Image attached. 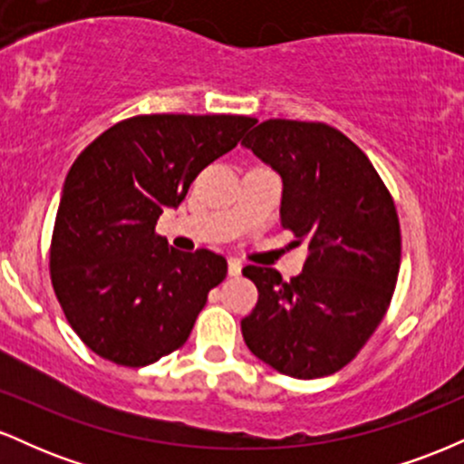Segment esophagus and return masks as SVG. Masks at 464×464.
<instances>
[{
  "mask_svg": "<svg viewBox=\"0 0 464 464\" xmlns=\"http://www.w3.org/2000/svg\"><path fill=\"white\" fill-rule=\"evenodd\" d=\"M228 275L231 276L242 275V262H237V259H228Z\"/></svg>",
  "mask_w": 464,
  "mask_h": 464,
  "instance_id": "34e87169",
  "label": "esophagus"
}]
</instances>
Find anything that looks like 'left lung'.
Instances as JSON below:
<instances>
[{
    "instance_id": "left-lung-1",
    "label": "left lung",
    "mask_w": 464,
    "mask_h": 464,
    "mask_svg": "<svg viewBox=\"0 0 464 464\" xmlns=\"http://www.w3.org/2000/svg\"><path fill=\"white\" fill-rule=\"evenodd\" d=\"M284 180L281 225L305 244L303 273L242 270L257 285L246 347L296 380L332 375L364 347L391 305L401 231L391 191L364 152L323 121L266 120L242 141Z\"/></svg>"
}]
</instances>
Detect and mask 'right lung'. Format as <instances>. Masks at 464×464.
<instances>
[{
	"label": "right lung",
	"mask_w": 464,
	"mask_h": 464,
	"mask_svg": "<svg viewBox=\"0 0 464 464\" xmlns=\"http://www.w3.org/2000/svg\"><path fill=\"white\" fill-rule=\"evenodd\" d=\"M244 115H135L80 152L63 185L50 276L72 329L100 358L146 366L183 347L227 259L157 236L202 169L237 146Z\"/></svg>",
	"instance_id": "add662e5"
}]
</instances>
